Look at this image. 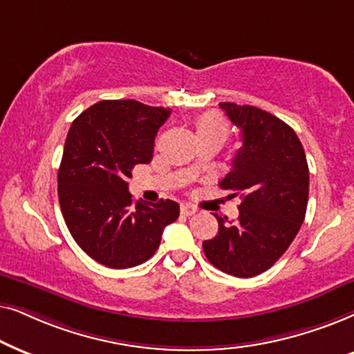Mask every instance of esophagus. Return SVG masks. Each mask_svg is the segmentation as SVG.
<instances>
[{
    "mask_svg": "<svg viewBox=\"0 0 354 354\" xmlns=\"http://www.w3.org/2000/svg\"><path fill=\"white\" fill-rule=\"evenodd\" d=\"M197 212V209L194 205H191V204H181V215H185V216H191V215H194Z\"/></svg>",
    "mask_w": 354,
    "mask_h": 354,
    "instance_id": "esophagus-1",
    "label": "esophagus"
}]
</instances>
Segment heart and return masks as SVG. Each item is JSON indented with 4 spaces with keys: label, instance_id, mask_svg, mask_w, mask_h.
Instances as JSON below:
<instances>
[{
    "label": "heart",
    "instance_id": "b5f03b06",
    "mask_svg": "<svg viewBox=\"0 0 354 354\" xmlns=\"http://www.w3.org/2000/svg\"><path fill=\"white\" fill-rule=\"evenodd\" d=\"M197 133L199 134H221L223 138H226L228 128H226V122L221 120L218 115L209 113V115H204L199 121H197Z\"/></svg>",
    "mask_w": 354,
    "mask_h": 354
}]
</instances>
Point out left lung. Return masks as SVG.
I'll return each instance as SVG.
<instances>
[{"label": "left lung", "instance_id": "obj_1", "mask_svg": "<svg viewBox=\"0 0 354 354\" xmlns=\"http://www.w3.org/2000/svg\"><path fill=\"white\" fill-rule=\"evenodd\" d=\"M220 108L241 129L243 147L221 189L241 197L239 216H216L218 234L202 244L212 266L239 279L270 268L283 256L304 221L309 168L301 140L286 122L251 105L221 102Z\"/></svg>", "mask_w": 354, "mask_h": 354}]
</instances>
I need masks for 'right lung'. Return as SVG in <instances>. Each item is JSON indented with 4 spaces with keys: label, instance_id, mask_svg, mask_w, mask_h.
<instances>
[{
    "label": "right lung",
    "instance_id": "obj_1",
    "mask_svg": "<svg viewBox=\"0 0 354 354\" xmlns=\"http://www.w3.org/2000/svg\"><path fill=\"white\" fill-rule=\"evenodd\" d=\"M171 108L102 100L71 124L58 169V197L74 241L93 261L129 268L149 261L165 226L180 216L174 201L133 202V168L152 160Z\"/></svg>",
    "mask_w": 354,
    "mask_h": 354
}]
</instances>
